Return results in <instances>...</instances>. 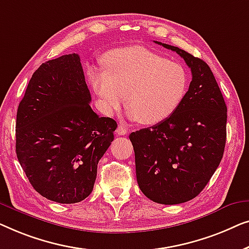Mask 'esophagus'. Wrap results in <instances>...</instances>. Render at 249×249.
<instances>
[{
  "label": "esophagus",
  "instance_id": "esophagus-1",
  "mask_svg": "<svg viewBox=\"0 0 249 249\" xmlns=\"http://www.w3.org/2000/svg\"><path fill=\"white\" fill-rule=\"evenodd\" d=\"M116 133H117V135H126L128 133V129H127V127H125V126L118 125Z\"/></svg>",
  "mask_w": 249,
  "mask_h": 249
}]
</instances>
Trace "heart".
Segmentation results:
<instances>
[{
  "mask_svg": "<svg viewBox=\"0 0 249 249\" xmlns=\"http://www.w3.org/2000/svg\"><path fill=\"white\" fill-rule=\"evenodd\" d=\"M106 70H92L90 80L106 114L123 107L141 124L160 123L173 115L187 91L188 76L179 63L140 46L113 50L104 56Z\"/></svg>",
  "mask_w": 249,
  "mask_h": 249,
  "instance_id": "heart-1",
  "label": "heart"
}]
</instances>
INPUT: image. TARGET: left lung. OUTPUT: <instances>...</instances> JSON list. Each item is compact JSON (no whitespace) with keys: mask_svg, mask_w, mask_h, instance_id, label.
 <instances>
[{"mask_svg":"<svg viewBox=\"0 0 249 249\" xmlns=\"http://www.w3.org/2000/svg\"><path fill=\"white\" fill-rule=\"evenodd\" d=\"M155 43L184 58L192 81L173 115L131 133L129 140L140 190L153 202L173 205L196 197L219 167L226 145L227 106L204 61L178 47Z\"/></svg>","mask_w":249,"mask_h":249,"instance_id":"8db88e82","label":"left lung"}]
</instances>
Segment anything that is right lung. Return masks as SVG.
<instances>
[{"label": "right lung", "instance_id": "right-lung-1", "mask_svg": "<svg viewBox=\"0 0 249 249\" xmlns=\"http://www.w3.org/2000/svg\"><path fill=\"white\" fill-rule=\"evenodd\" d=\"M78 54L41 64L20 101L16 152L30 184L51 201L72 204L93 190L97 166L117 123L99 117Z\"/></svg>", "mask_w": 249, "mask_h": 249}]
</instances>
